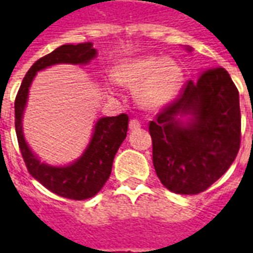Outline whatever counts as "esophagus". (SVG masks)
Returning <instances> with one entry per match:
<instances>
[{"instance_id":"esophagus-1","label":"esophagus","mask_w":253,"mask_h":253,"mask_svg":"<svg viewBox=\"0 0 253 253\" xmlns=\"http://www.w3.org/2000/svg\"><path fill=\"white\" fill-rule=\"evenodd\" d=\"M128 127H130V130H137V128L141 127V123H139V121H137V119H131L130 123H128Z\"/></svg>"}]
</instances>
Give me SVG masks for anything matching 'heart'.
<instances>
[{
    "label": "heart",
    "instance_id": "b5f03b06",
    "mask_svg": "<svg viewBox=\"0 0 253 253\" xmlns=\"http://www.w3.org/2000/svg\"><path fill=\"white\" fill-rule=\"evenodd\" d=\"M115 80L128 88H138V101L146 110H160L180 90L183 70L172 59L148 55L121 63Z\"/></svg>",
    "mask_w": 253,
    "mask_h": 253
}]
</instances>
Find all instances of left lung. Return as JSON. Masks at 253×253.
<instances>
[{
    "label": "left lung",
    "instance_id": "obj_1",
    "mask_svg": "<svg viewBox=\"0 0 253 253\" xmlns=\"http://www.w3.org/2000/svg\"><path fill=\"white\" fill-rule=\"evenodd\" d=\"M149 132L154 169L164 187L181 195L207 190L229 169L240 149L239 90L229 73L214 67L183 85L149 123Z\"/></svg>",
    "mask_w": 253,
    "mask_h": 253
}]
</instances>
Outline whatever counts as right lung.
Masks as SVG:
<instances>
[{
  "mask_svg": "<svg viewBox=\"0 0 253 253\" xmlns=\"http://www.w3.org/2000/svg\"><path fill=\"white\" fill-rule=\"evenodd\" d=\"M96 54L97 51L90 42L58 47L31 66L14 100V126L20 152L27 169L32 177H35L47 190L74 201L92 198L108 180L114 157L127 135L128 116L121 114L118 116L100 118L94 125L93 135L88 148L85 149L81 157L65 167H54L41 163V160L32 153L28 143L25 142L23 115L28 100L30 86L36 73L58 63L86 65L96 57Z\"/></svg>",
  "mask_w": 253,
  "mask_h": 253,
  "instance_id": "add662e5",
  "label": "right lung"
}]
</instances>
